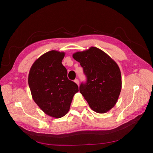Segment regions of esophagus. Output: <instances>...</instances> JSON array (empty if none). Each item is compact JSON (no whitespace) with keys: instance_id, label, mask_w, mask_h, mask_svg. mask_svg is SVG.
Wrapping results in <instances>:
<instances>
[{"instance_id":"1","label":"esophagus","mask_w":153,"mask_h":153,"mask_svg":"<svg viewBox=\"0 0 153 153\" xmlns=\"http://www.w3.org/2000/svg\"><path fill=\"white\" fill-rule=\"evenodd\" d=\"M74 82H75L77 85H79V81L78 79H75V80H74Z\"/></svg>"}]
</instances>
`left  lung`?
<instances>
[{
  "mask_svg": "<svg viewBox=\"0 0 153 153\" xmlns=\"http://www.w3.org/2000/svg\"><path fill=\"white\" fill-rule=\"evenodd\" d=\"M80 62L87 80L79 91L89 106L97 113H105L113 108L119 97L122 77L116 62L102 50L94 47L73 54Z\"/></svg>",
  "mask_w": 153,
  "mask_h": 153,
  "instance_id": "8db88e82",
  "label": "left lung"
}]
</instances>
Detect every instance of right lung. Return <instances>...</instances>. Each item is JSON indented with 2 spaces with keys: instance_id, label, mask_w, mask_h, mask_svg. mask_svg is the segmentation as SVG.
Segmentation results:
<instances>
[{
  "instance_id": "add662e5",
  "label": "right lung",
  "mask_w": 153,
  "mask_h": 153,
  "mask_svg": "<svg viewBox=\"0 0 153 153\" xmlns=\"http://www.w3.org/2000/svg\"><path fill=\"white\" fill-rule=\"evenodd\" d=\"M64 52L48 51L39 57L31 66L28 85L32 97L46 114L60 118L70 110L77 85L67 77L62 63Z\"/></svg>"
}]
</instances>
